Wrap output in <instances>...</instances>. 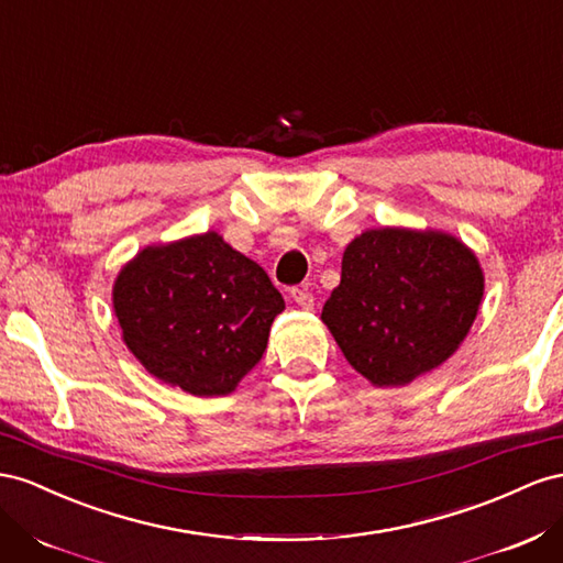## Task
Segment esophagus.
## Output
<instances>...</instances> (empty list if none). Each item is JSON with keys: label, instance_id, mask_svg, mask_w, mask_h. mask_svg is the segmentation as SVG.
<instances>
[{"label": "esophagus", "instance_id": "esophagus-1", "mask_svg": "<svg viewBox=\"0 0 563 563\" xmlns=\"http://www.w3.org/2000/svg\"><path fill=\"white\" fill-rule=\"evenodd\" d=\"M291 298L302 310H312L314 306V296L308 291V288H291Z\"/></svg>", "mask_w": 563, "mask_h": 563}]
</instances>
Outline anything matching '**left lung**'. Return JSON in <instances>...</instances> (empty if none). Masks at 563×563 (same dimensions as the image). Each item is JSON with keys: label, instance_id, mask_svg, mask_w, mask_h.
<instances>
[{"label": "left lung", "instance_id": "left-lung-1", "mask_svg": "<svg viewBox=\"0 0 563 563\" xmlns=\"http://www.w3.org/2000/svg\"><path fill=\"white\" fill-rule=\"evenodd\" d=\"M483 291V267L462 239L378 227L345 246L322 322L372 386L400 388L457 353Z\"/></svg>", "mask_w": 563, "mask_h": 563}]
</instances>
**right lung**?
<instances>
[{
    "mask_svg": "<svg viewBox=\"0 0 563 563\" xmlns=\"http://www.w3.org/2000/svg\"><path fill=\"white\" fill-rule=\"evenodd\" d=\"M284 308L267 272L212 230L142 249L113 282L128 351L158 382L199 398L236 390Z\"/></svg>",
    "mask_w": 563,
    "mask_h": 563,
    "instance_id": "add662e5",
    "label": "right lung"
}]
</instances>
